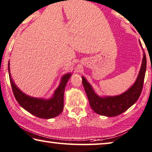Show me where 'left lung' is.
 Listing matches in <instances>:
<instances>
[{"instance_id": "obj_1", "label": "left lung", "mask_w": 152, "mask_h": 152, "mask_svg": "<svg viewBox=\"0 0 152 152\" xmlns=\"http://www.w3.org/2000/svg\"><path fill=\"white\" fill-rule=\"evenodd\" d=\"M140 46H142L139 42ZM147 67V59L143 53L142 64L135 83L124 93L113 96H99L91 85L82 76V84L88 99L90 105L94 113L106 116H115L124 113L134 104L141 94Z\"/></svg>"}]
</instances>
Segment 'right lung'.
<instances>
[{
    "instance_id": "right-lung-1",
    "label": "right lung",
    "mask_w": 152,
    "mask_h": 152,
    "mask_svg": "<svg viewBox=\"0 0 152 152\" xmlns=\"http://www.w3.org/2000/svg\"><path fill=\"white\" fill-rule=\"evenodd\" d=\"M8 71L11 86L15 98L24 109L37 117L46 119L56 117L62 113L65 87L72 73L65 74L61 77L60 85L55 91L52 97L49 99H44L28 96L16 86L11 77L10 62L8 63Z\"/></svg>"
}]
</instances>
